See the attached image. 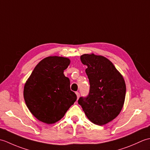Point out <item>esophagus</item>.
<instances>
[{
    "mask_svg": "<svg viewBox=\"0 0 150 150\" xmlns=\"http://www.w3.org/2000/svg\"><path fill=\"white\" fill-rule=\"evenodd\" d=\"M76 95H77V99H79V98L80 97V93H79V92H76Z\"/></svg>",
    "mask_w": 150,
    "mask_h": 150,
    "instance_id": "1",
    "label": "esophagus"
}]
</instances>
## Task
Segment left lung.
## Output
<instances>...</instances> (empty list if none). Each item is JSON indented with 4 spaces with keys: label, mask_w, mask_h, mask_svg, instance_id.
Returning <instances> with one entry per match:
<instances>
[{
    "label": "left lung",
    "mask_w": 150,
    "mask_h": 150,
    "mask_svg": "<svg viewBox=\"0 0 150 150\" xmlns=\"http://www.w3.org/2000/svg\"><path fill=\"white\" fill-rule=\"evenodd\" d=\"M81 60L88 67L86 73L90 88L88 96L79 98L78 103L91 122L104 125L117 117L122 109L126 90L125 81L106 57L84 54Z\"/></svg>",
    "instance_id": "1"
}]
</instances>
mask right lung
Here are the masks:
<instances>
[{
  "label": "right lung",
  "instance_id": "1",
  "mask_svg": "<svg viewBox=\"0 0 150 150\" xmlns=\"http://www.w3.org/2000/svg\"><path fill=\"white\" fill-rule=\"evenodd\" d=\"M70 64L66 57L50 56L38 64L25 83L24 98L30 112L38 120L53 124L64 116L77 100L64 75Z\"/></svg>",
  "mask_w": 150,
  "mask_h": 150
}]
</instances>
